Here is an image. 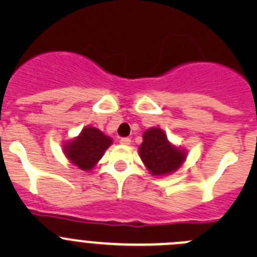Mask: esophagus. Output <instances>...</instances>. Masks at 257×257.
Returning <instances> with one entry per match:
<instances>
[{"label": "esophagus", "mask_w": 257, "mask_h": 257, "mask_svg": "<svg viewBox=\"0 0 257 257\" xmlns=\"http://www.w3.org/2000/svg\"><path fill=\"white\" fill-rule=\"evenodd\" d=\"M131 139L129 138H121L120 139V144H123V145H129L131 144Z\"/></svg>", "instance_id": "1"}]
</instances>
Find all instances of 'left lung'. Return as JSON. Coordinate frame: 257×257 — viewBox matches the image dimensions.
<instances>
[{
	"label": "left lung",
	"instance_id": "1",
	"mask_svg": "<svg viewBox=\"0 0 257 257\" xmlns=\"http://www.w3.org/2000/svg\"><path fill=\"white\" fill-rule=\"evenodd\" d=\"M139 155L150 174L155 177L172 174L186 159L185 150L170 143L160 128H150L144 132Z\"/></svg>",
	"mask_w": 257,
	"mask_h": 257
}]
</instances>
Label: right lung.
I'll use <instances>...</instances> for the list:
<instances>
[{"label": "right lung", "instance_id": "right-lung-1", "mask_svg": "<svg viewBox=\"0 0 257 257\" xmlns=\"http://www.w3.org/2000/svg\"><path fill=\"white\" fill-rule=\"evenodd\" d=\"M112 143V138L103 134L99 129L85 126L78 137L64 143L63 153L72 164L80 170L89 172Z\"/></svg>", "mask_w": 257, "mask_h": 257}]
</instances>
